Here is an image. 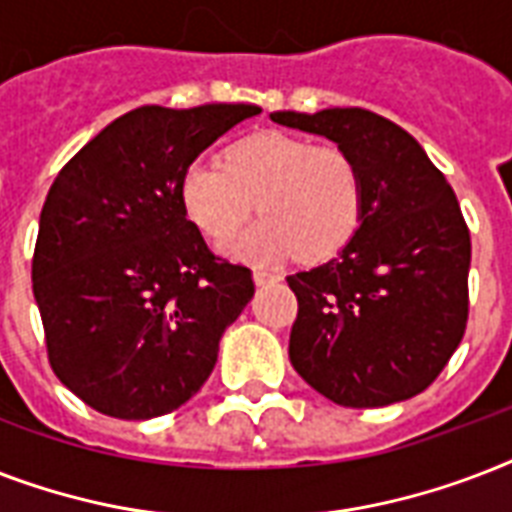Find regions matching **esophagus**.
I'll use <instances>...</instances> for the list:
<instances>
[{"label": "esophagus", "mask_w": 512, "mask_h": 512, "mask_svg": "<svg viewBox=\"0 0 512 512\" xmlns=\"http://www.w3.org/2000/svg\"><path fill=\"white\" fill-rule=\"evenodd\" d=\"M252 279H255V284H268V281H279L281 276L273 271H265V268H255Z\"/></svg>", "instance_id": "1"}]
</instances>
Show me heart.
Returning <instances> with one entry per match:
<instances>
[{
    "label": "heart",
    "instance_id": "1",
    "mask_svg": "<svg viewBox=\"0 0 512 512\" xmlns=\"http://www.w3.org/2000/svg\"><path fill=\"white\" fill-rule=\"evenodd\" d=\"M180 199L209 239H228L249 215L260 223L225 244V252L271 263L292 252L324 260L340 252L361 225L364 177L356 159L337 146H316L287 132H257L228 148L225 167L188 164Z\"/></svg>",
    "mask_w": 512,
    "mask_h": 512
}]
</instances>
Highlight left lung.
I'll use <instances>...</instances> for the list:
<instances>
[{
  "label": "left lung",
  "mask_w": 512,
  "mask_h": 512,
  "mask_svg": "<svg viewBox=\"0 0 512 512\" xmlns=\"http://www.w3.org/2000/svg\"><path fill=\"white\" fill-rule=\"evenodd\" d=\"M271 119L337 143L364 177L353 239L329 263L287 276L297 297L289 361L340 406L417 396L468 324L470 231L452 185L409 132L364 108Z\"/></svg>",
  "instance_id": "obj_1"
}]
</instances>
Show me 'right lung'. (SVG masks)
I'll return each instance as SVG.
<instances>
[{
    "label": "right lung",
    "instance_id": "1",
    "mask_svg": "<svg viewBox=\"0 0 512 512\" xmlns=\"http://www.w3.org/2000/svg\"><path fill=\"white\" fill-rule=\"evenodd\" d=\"M255 114L247 103L135 108L55 177L31 279L52 372L92 409L151 420L215 369L220 337L255 284L249 268L209 252L185 217L180 180Z\"/></svg>",
    "mask_w": 512,
    "mask_h": 512
}]
</instances>
